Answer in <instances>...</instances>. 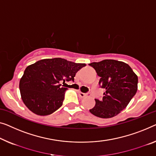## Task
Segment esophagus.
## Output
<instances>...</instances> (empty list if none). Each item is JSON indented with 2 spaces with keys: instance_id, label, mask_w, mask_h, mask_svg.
I'll return each instance as SVG.
<instances>
[{
  "instance_id": "obj_1",
  "label": "esophagus",
  "mask_w": 156,
  "mask_h": 156,
  "mask_svg": "<svg viewBox=\"0 0 156 156\" xmlns=\"http://www.w3.org/2000/svg\"><path fill=\"white\" fill-rule=\"evenodd\" d=\"M79 95H80V97H82V98H85V97L88 96V94H86V93H83V92H79Z\"/></svg>"
}]
</instances>
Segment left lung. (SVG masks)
Instances as JSON below:
<instances>
[{
  "instance_id": "obj_1",
  "label": "left lung",
  "mask_w": 156,
  "mask_h": 156,
  "mask_svg": "<svg viewBox=\"0 0 156 156\" xmlns=\"http://www.w3.org/2000/svg\"><path fill=\"white\" fill-rule=\"evenodd\" d=\"M89 65L101 78L99 86L106 90L101 99H95L90 113L101 118L117 115L137 91V76L128 64L117 60L105 59Z\"/></svg>"
}]
</instances>
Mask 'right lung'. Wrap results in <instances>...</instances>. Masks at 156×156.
Listing matches in <instances>:
<instances>
[{"label": "right lung", "mask_w": 156, "mask_h": 156, "mask_svg": "<svg viewBox=\"0 0 156 156\" xmlns=\"http://www.w3.org/2000/svg\"><path fill=\"white\" fill-rule=\"evenodd\" d=\"M85 66L54 58L39 60L27 66L20 81L23 102L37 115L54 113L62 106L65 92L68 90L62 87L60 81H73L76 73Z\"/></svg>", "instance_id": "add662e5"}]
</instances>
